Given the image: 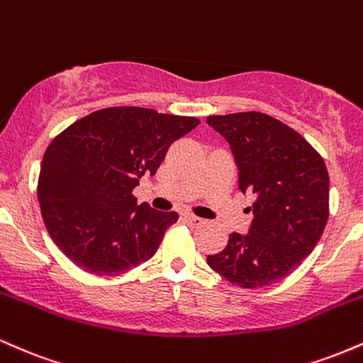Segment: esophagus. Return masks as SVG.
<instances>
[{
	"instance_id": "esophagus-1",
	"label": "esophagus",
	"mask_w": 363,
	"mask_h": 363,
	"mask_svg": "<svg viewBox=\"0 0 363 363\" xmlns=\"http://www.w3.org/2000/svg\"><path fill=\"white\" fill-rule=\"evenodd\" d=\"M183 219H185L189 225H194V226L202 225V223H203V219H201L199 216H194V214H185V216H183Z\"/></svg>"
}]
</instances>
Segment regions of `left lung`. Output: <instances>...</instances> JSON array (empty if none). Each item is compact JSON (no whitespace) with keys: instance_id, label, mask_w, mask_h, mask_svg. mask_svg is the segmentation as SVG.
Masks as SVG:
<instances>
[{"instance_id":"8db88e82","label":"left lung","mask_w":363,"mask_h":363,"mask_svg":"<svg viewBox=\"0 0 363 363\" xmlns=\"http://www.w3.org/2000/svg\"><path fill=\"white\" fill-rule=\"evenodd\" d=\"M207 123L231 145L238 189L255 199L248 235L231 233L207 264L236 286H269L291 274L323 236L328 168L298 132L264 113L214 115Z\"/></svg>"}]
</instances>
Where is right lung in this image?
Wrapping results in <instances>:
<instances>
[{
    "mask_svg": "<svg viewBox=\"0 0 363 363\" xmlns=\"http://www.w3.org/2000/svg\"><path fill=\"white\" fill-rule=\"evenodd\" d=\"M199 123L194 116L116 106L52 138L40 162L38 199L48 233L75 266L116 276L156 254L178 214L138 206L132 192Z\"/></svg>",
    "mask_w": 363,
    "mask_h": 363,
    "instance_id": "add662e5",
    "label": "right lung"
}]
</instances>
